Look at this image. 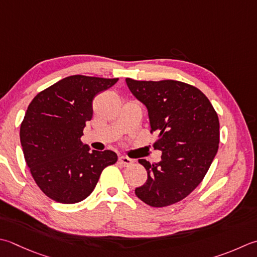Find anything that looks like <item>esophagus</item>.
<instances>
[{
    "instance_id": "obj_1",
    "label": "esophagus",
    "mask_w": 257,
    "mask_h": 257,
    "mask_svg": "<svg viewBox=\"0 0 257 257\" xmlns=\"http://www.w3.org/2000/svg\"><path fill=\"white\" fill-rule=\"evenodd\" d=\"M119 163L121 164L123 167H128V166L133 165L134 160L132 158H129V157H125V156H120V157H119Z\"/></svg>"
}]
</instances>
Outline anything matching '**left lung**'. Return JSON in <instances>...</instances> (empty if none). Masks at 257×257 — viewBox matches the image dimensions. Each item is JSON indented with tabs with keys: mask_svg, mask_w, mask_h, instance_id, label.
<instances>
[{
	"mask_svg": "<svg viewBox=\"0 0 257 257\" xmlns=\"http://www.w3.org/2000/svg\"><path fill=\"white\" fill-rule=\"evenodd\" d=\"M125 82L147 107L150 134H157L153 146L163 152L157 164L138 160L148 178L135 193L152 207L178 203L202 183L217 154L218 115L208 98L188 83L130 78Z\"/></svg>",
	"mask_w": 257,
	"mask_h": 257,
	"instance_id": "obj_1",
	"label": "left lung"
}]
</instances>
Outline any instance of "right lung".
Segmentation results:
<instances>
[{
  "mask_svg": "<svg viewBox=\"0 0 257 257\" xmlns=\"http://www.w3.org/2000/svg\"><path fill=\"white\" fill-rule=\"evenodd\" d=\"M118 81L70 75L39 92L20 128L28 167L39 188L55 202L75 204L93 192L100 175L118 156L111 150L89 152L81 142L92 118V101Z\"/></svg>",
  "mask_w": 257,
  "mask_h": 257,
  "instance_id": "1",
  "label": "right lung"
}]
</instances>
